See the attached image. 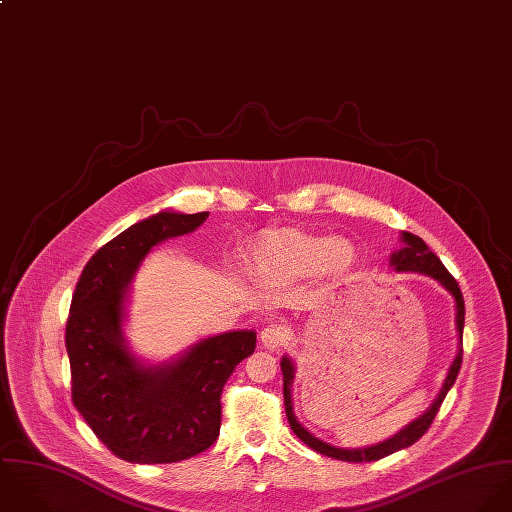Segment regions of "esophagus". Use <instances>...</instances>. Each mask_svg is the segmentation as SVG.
Listing matches in <instances>:
<instances>
[{"label":"esophagus","instance_id":"esophagus-1","mask_svg":"<svg viewBox=\"0 0 512 512\" xmlns=\"http://www.w3.org/2000/svg\"><path fill=\"white\" fill-rule=\"evenodd\" d=\"M289 338V330L285 324L281 322H271L261 330V344L269 350H277L281 348Z\"/></svg>","mask_w":512,"mask_h":512}]
</instances>
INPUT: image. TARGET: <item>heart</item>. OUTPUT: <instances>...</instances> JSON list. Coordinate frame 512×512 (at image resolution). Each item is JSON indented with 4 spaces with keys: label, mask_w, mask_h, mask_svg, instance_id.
I'll return each instance as SVG.
<instances>
[{
    "label": "heart",
    "mask_w": 512,
    "mask_h": 512,
    "mask_svg": "<svg viewBox=\"0 0 512 512\" xmlns=\"http://www.w3.org/2000/svg\"><path fill=\"white\" fill-rule=\"evenodd\" d=\"M358 257V247L346 237L293 227L267 229L251 245L253 275L277 287L301 283L316 275L340 281L356 269Z\"/></svg>",
    "instance_id": "obj_1"
}]
</instances>
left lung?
Listing matches in <instances>:
<instances>
[{
    "instance_id": "8db88e82",
    "label": "left lung",
    "mask_w": 512,
    "mask_h": 512,
    "mask_svg": "<svg viewBox=\"0 0 512 512\" xmlns=\"http://www.w3.org/2000/svg\"><path fill=\"white\" fill-rule=\"evenodd\" d=\"M400 241H402V247L390 255V267L396 273H421V275H427V277L435 279L455 301V330H457V338H459L455 360L449 366L447 378H445L437 398L419 417H415L413 421H409L406 427H402L398 433H394L392 437H388L380 443L350 449V447H336V445H330V443L318 439L316 435H312L308 431L307 427H303V423L297 419L295 408H293V394H291L293 382H295V362L285 354L281 358V370H283V396H285L287 419H289L291 429L295 431V435L320 455H328L332 459L350 461V463H362V461H378L382 457H388V455H392L400 449H406L409 445H413L429 429L433 417L437 415L447 392L455 384L457 374L461 370V362H463V324H465V303H463L461 289H459L457 281L449 275L445 265L439 261V257L433 251H429V247L425 245V241L421 237L408 233V231H402Z\"/></svg>"
}]
</instances>
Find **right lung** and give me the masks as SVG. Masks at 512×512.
I'll use <instances>...</instances> for the list:
<instances>
[{"label":"right lung","mask_w":512,"mask_h":512,"mask_svg":"<svg viewBox=\"0 0 512 512\" xmlns=\"http://www.w3.org/2000/svg\"><path fill=\"white\" fill-rule=\"evenodd\" d=\"M209 211L162 209L110 239L85 265L67 320L73 404L95 435L130 463H176L219 435L221 390L255 352L253 330L204 338L160 364L140 360L124 336L130 283L166 239L196 231Z\"/></svg>","instance_id":"add662e5"}]
</instances>
